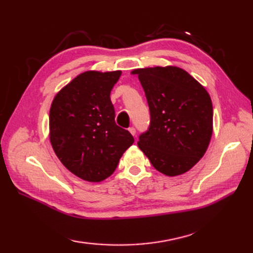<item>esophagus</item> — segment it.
I'll list each match as a JSON object with an SVG mask.
<instances>
[{"mask_svg":"<svg viewBox=\"0 0 253 253\" xmlns=\"http://www.w3.org/2000/svg\"><path fill=\"white\" fill-rule=\"evenodd\" d=\"M128 130H129V132L131 133L132 136L136 135V129H135V128H133V127H129V128H128Z\"/></svg>","mask_w":253,"mask_h":253,"instance_id":"34e87169","label":"esophagus"}]
</instances>
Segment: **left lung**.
Listing matches in <instances>:
<instances>
[{"mask_svg": "<svg viewBox=\"0 0 253 253\" xmlns=\"http://www.w3.org/2000/svg\"><path fill=\"white\" fill-rule=\"evenodd\" d=\"M146 93L150 125L138 147L166 176L186 173L200 160L213 131V106L208 91L175 66L132 71Z\"/></svg>", "mask_w": 253, "mask_h": 253, "instance_id": "obj_1", "label": "left lung"}]
</instances>
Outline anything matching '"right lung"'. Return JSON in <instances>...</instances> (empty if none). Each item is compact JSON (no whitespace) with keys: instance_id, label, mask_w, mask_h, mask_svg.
Wrapping results in <instances>:
<instances>
[{"instance_id":"right-lung-1","label":"right lung","mask_w":253,"mask_h":253,"mask_svg":"<svg viewBox=\"0 0 253 253\" xmlns=\"http://www.w3.org/2000/svg\"><path fill=\"white\" fill-rule=\"evenodd\" d=\"M122 75L84 72L58 92L50 109V141L57 158L79 178L99 182L111 176L131 133L116 125L111 91Z\"/></svg>"}]
</instances>
